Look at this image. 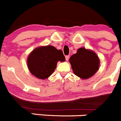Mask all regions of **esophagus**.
Instances as JSON below:
<instances>
[{
	"instance_id": "1",
	"label": "esophagus",
	"mask_w": 121,
	"mask_h": 121,
	"mask_svg": "<svg viewBox=\"0 0 121 121\" xmlns=\"http://www.w3.org/2000/svg\"><path fill=\"white\" fill-rule=\"evenodd\" d=\"M69 58H70V56L69 55H67V56H65V59L67 61H68V60H69Z\"/></svg>"
}]
</instances>
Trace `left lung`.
Listing matches in <instances>:
<instances>
[{
	"instance_id": "8db88e82",
	"label": "left lung",
	"mask_w": 121,
	"mask_h": 121,
	"mask_svg": "<svg viewBox=\"0 0 121 121\" xmlns=\"http://www.w3.org/2000/svg\"><path fill=\"white\" fill-rule=\"evenodd\" d=\"M74 73L82 79L93 76L99 69V60L93 51L81 48L70 58Z\"/></svg>"
}]
</instances>
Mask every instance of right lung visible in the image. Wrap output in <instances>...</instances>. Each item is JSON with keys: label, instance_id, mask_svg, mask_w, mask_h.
<instances>
[{"label": "right lung", "instance_id": "right-lung-1", "mask_svg": "<svg viewBox=\"0 0 121 121\" xmlns=\"http://www.w3.org/2000/svg\"><path fill=\"white\" fill-rule=\"evenodd\" d=\"M59 60H65L62 50L51 45L42 47L33 50L29 55L28 67L32 74L45 79L53 73Z\"/></svg>", "mask_w": 121, "mask_h": 121}]
</instances>
